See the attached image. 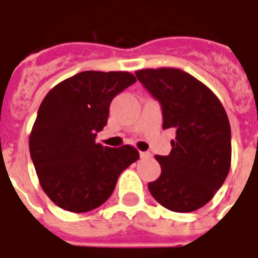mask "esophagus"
Segmentation results:
<instances>
[{"mask_svg":"<svg viewBox=\"0 0 258 258\" xmlns=\"http://www.w3.org/2000/svg\"><path fill=\"white\" fill-rule=\"evenodd\" d=\"M140 156L142 157V159H148V157H152V155L149 152H140Z\"/></svg>","mask_w":258,"mask_h":258,"instance_id":"34e87169","label":"esophagus"}]
</instances>
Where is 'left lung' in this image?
<instances>
[{"label": "left lung", "instance_id": "8db88e82", "mask_svg": "<svg viewBox=\"0 0 258 258\" xmlns=\"http://www.w3.org/2000/svg\"><path fill=\"white\" fill-rule=\"evenodd\" d=\"M135 76L160 102L163 128L175 130L170 155L155 156L162 174L148 184L149 192L168 210H198L213 199L229 173L227 112L207 85L184 70L142 69Z\"/></svg>", "mask_w": 258, "mask_h": 258}]
</instances>
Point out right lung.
Instances as JSON below:
<instances>
[{
  "label": "right lung",
  "instance_id": "obj_1",
  "mask_svg": "<svg viewBox=\"0 0 258 258\" xmlns=\"http://www.w3.org/2000/svg\"><path fill=\"white\" fill-rule=\"evenodd\" d=\"M135 81L128 72L88 70L63 80L42 99L29 148L42 190L60 209L87 213L103 205L121 171L140 159L134 146L95 142L112 99Z\"/></svg>",
  "mask_w": 258,
  "mask_h": 258
}]
</instances>
